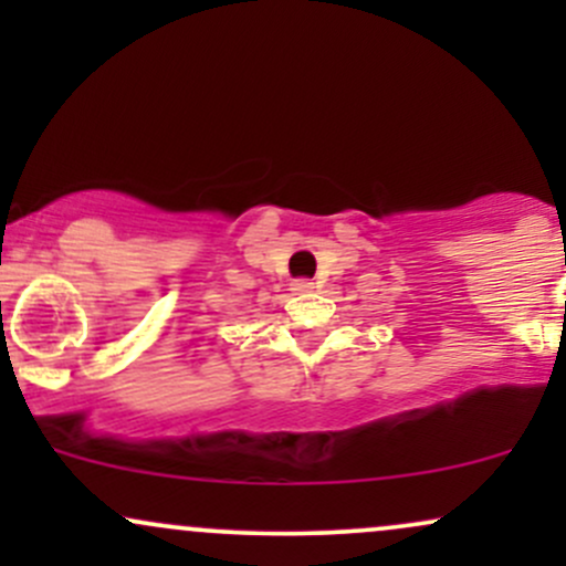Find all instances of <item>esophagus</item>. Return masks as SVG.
<instances>
[{
	"label": "esophagus",
	"mask_w": 566,
	"mask_h": 566,
	"mask_svg": "<svg viewBox=\"0 0 566 566\" xmlns=\"http://www.w3.org/2000/svg\"><path fill=\"white\" fill-rule=\"evenodd\" d=\"M290 290L295 292V295H305V292L314 290V282H308V279H297V282L290 284Z\"/></svg>",
	"instance_id": "1"
}]
</instances>
